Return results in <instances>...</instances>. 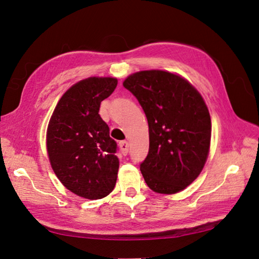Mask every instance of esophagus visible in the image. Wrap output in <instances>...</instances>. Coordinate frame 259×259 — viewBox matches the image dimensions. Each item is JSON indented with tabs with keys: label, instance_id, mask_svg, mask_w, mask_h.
<instances>
[{
	"label": "esophagus",
	"instance_id": "1",
	"mask_svg": "<svg viewBox=\"0 0 259 259\" xmlns=\"http://www.w3.org/2000/svg\"><path fill=\"white\" fill-rule=\"evenodd\" d=\"M119 147H120L121 153H122L123 155H127V154H128L129 143H128L127 141H120V142H119Z\"/></svg>",
	"mask_w": 259,
	"mask_h": 259
}]
</instances>
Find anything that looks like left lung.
I'll return each instance as SVG.
<instances>
[{"label": "left lung", "mask_w": 259, "mask_h": 259, "mask_svg": "<svg viewBox=\"0 0 259 259\" xmlns=\"http://www.w3.org/2000/svg\"><path fill=\"white\" fill-rule=\"evenodd\" d=\"M123 86L148 119L149 153L140 164L145 183L158 194L180 193L207 161L211 139L207 105L187 79L166 71L134 73Z\"/></svg>", "instance_id": "1"}]
</instances>
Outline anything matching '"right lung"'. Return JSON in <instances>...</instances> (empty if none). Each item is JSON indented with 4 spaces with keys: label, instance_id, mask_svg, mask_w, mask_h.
Instances as JSON below:
<instances>
[{
    "label": "right lung",
    "instance_id": "add662e5",
    "mask_svg": "<svg viewBox=\"0 0 259 259\" xmlns=\"http://www.w3.org/2000/svg\"><path fill=\"white\" fill-rule=\"evenodd\" d=\"M117 83L115 77L96 76L77 82L62 95L48 124L47 151L55 174L73 194L91 200L109 195L117 181V143L98 114Z\"/></svg>",
    "mask_w": 259,
    "mask_h": 259
}]
</instances>
